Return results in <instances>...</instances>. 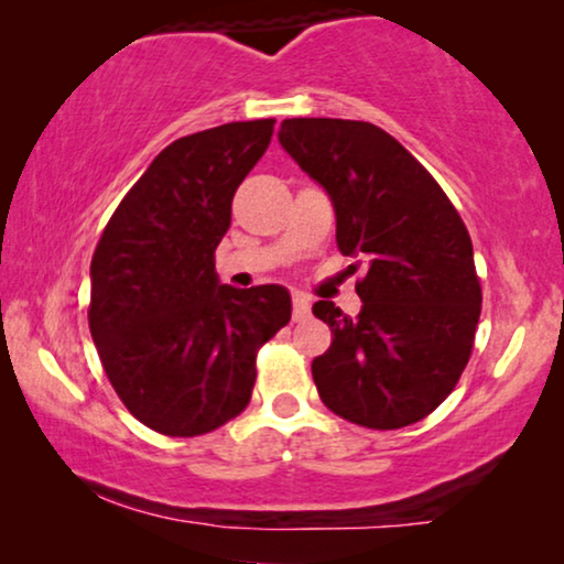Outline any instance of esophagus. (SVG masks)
<instances>
[{
  "label": "esophagus",
  "instance_id": "esophagus-1",
  "mask_svg": "<svg viewBox=\"0 0 564 564\" xmlns=\"http://www.w3.org/2000/svg\"><path fill=\"white\" fill-rule=\"evenodd\" d=\"M311 318V297H305L303 292L292 295V321H305Z\"/></svg>",
  "mask_w": 564,
  "mask_h": 564
}]
</instances>
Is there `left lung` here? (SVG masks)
Here are the masks:
<instances>
[{
	"instance_id": "left-lung-1",
	"label": "left lung",
	"mask_w": 564,
	"mask_h": 564,
	"mask_svg": "<svg viewBox=\"0 0 564 564\" xmlns=\"http://www.w3.org/2000/svg\"><path fill=\"white\" fill-rule=\"evenodd\" d=\"M276 138L330 197L338 249L367 269L359 315L330 300L313 305L334 334L313 359L318 395L359 426H411L442 405L473 354L482 292L465 223L372 122L290 118Z\"/></svg>"
}]
</instances>
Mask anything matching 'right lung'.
Wrapping results in <instances>:
<instances>
[{
	"instance_id": "1",
	"label": "right lung",
	"mask_w": 564,
	"mask_h": 564,
	"mask_svg": "<svg viewBox=\"0 0 564 564\" xmlns=\"http://www.w3.org/2000/svg\"><path fill=\"white\" fill-rule=\"evenodd\" d=\"M274 120L228 122L166 145L112 213L91 257L89 330L143 426L199 436L249 405L257 351L292 315L282 284L238 290L215 272L238 184Z\"/></svg>"
}]
</instances>
